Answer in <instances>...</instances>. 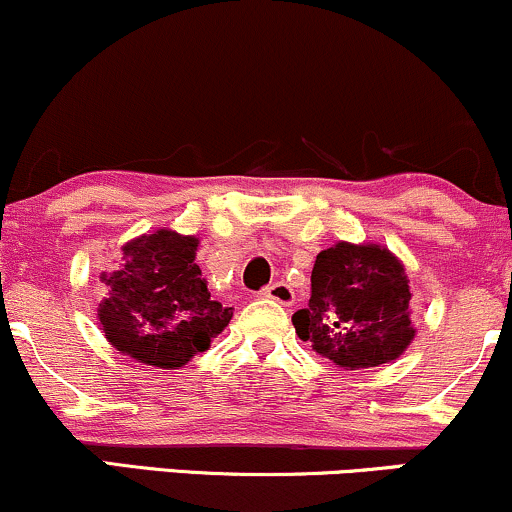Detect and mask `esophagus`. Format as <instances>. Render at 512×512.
I'll use <instances>...</instances> for the list:
<instances>
[{
	"instance_id": "esophagus-1",
	"label": "esophagus",
	"mask_w": 512,
	"mask_h": 512,
	"mask_svg": "<svg viewBox=\"0 0 512 512\" xmlns=\"http://www.w3.org/2000/svg\"><path fill=\"white\" fill-rule=\"evenodd\" d=\"M262 296L272 298V301L281 305H293V301H296V293H293V289L286 281H274V284H269L267 289L262 291Z\"/></svg>"
}]
</instances>
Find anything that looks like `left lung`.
<instances>
[{
    "instance_id": "left-lung-1",
    "label": "left lung",
    "mask_w": 512,
    "mask_h": 512,
    "mask_svg": "<svg viewBox=\"0 0 512 512\" xmlns=\"http://www.w3.org/2000/svg\"><path fill=\"white\" fill-rule=\"evenodd\" d=\"M308 308L293 327L315 354L346 370L397 361L414 342L407 269L378 243L337 240L317 255Z\"/></svg>"
}]
</instances>
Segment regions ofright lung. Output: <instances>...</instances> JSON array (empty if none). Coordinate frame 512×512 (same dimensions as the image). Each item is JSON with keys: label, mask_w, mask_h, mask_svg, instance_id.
Wrapping results in <instances>:
<instances>
[{"label": "right lung", "mask_w": 512, "mask_h": 512, "mask_svg": "<svg viewBox=\"0 0 512 512\" xmlns=\"http://www.w3.org/2000/svg\"><path fill=\"white\" fill-rule=\"evenodd\" d=\"M197 248V236L170 228L122 245L120 267L101 276L108 296L98 305V325L120 354L175 370L226 330L233 308L211 301Z\"/></svg>", "instance_id": "obj_1"}]
</instances>
